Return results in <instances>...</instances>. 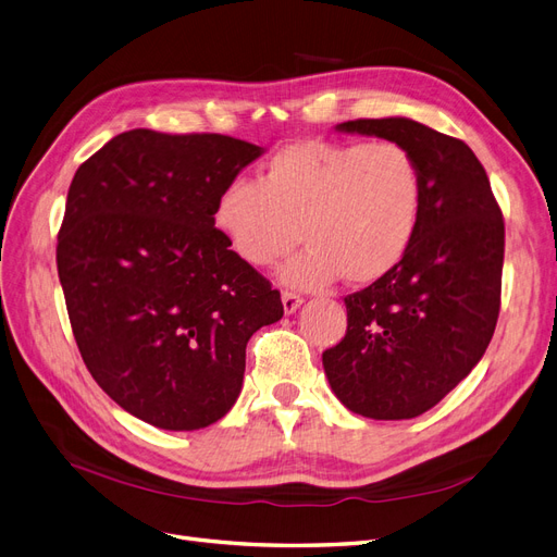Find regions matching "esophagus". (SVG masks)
I'll list each match as a JSON object with an SVG mask.
<instances>
[{"label":"esophagus","instance_id":"esophagus-1","mask_svg":"<svg viewBox=\"0 0 557 557\" xmlns=\"http://www.w3.org/2000/svg\"><path fill=\"white\" fill-rule=\"evenodd\" d=\"M282 305H284V314H294L302 305V298L294 292H282Z\"/></svg>","mask_w":557,"mask_h":557}]
</instances>
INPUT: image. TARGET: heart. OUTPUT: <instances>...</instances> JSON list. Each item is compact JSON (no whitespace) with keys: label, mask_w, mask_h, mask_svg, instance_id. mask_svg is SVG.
<instances>
[{"label":"heart","mask_w":557,"mask_h":557,"mask_svg":"<svg viewBox=\"0 0 557 557\" xmlns=\"http://www.w3.org/2000/svg\"><path fill=\"white\" fill-rule=\"evenodd\" d=\"M424 201L420 164L399 141H296L268 160L261 181H226L211 211L213 230L245 263L280 268L282 282L321 289L385 277L413 243ZM299 226L296 227L295 224Z\"/></svg>","instance_id":"heart-1"}]
</instances>
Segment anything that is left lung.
<instances>
[{
  "label": "left lung",
  "instance_id": "obj_1",
  "mask_svg": "<svg viewBox=\"0 0 557 557\" xmlns=\"http://www.w3.org/2000/svg\"><path fill=\"white\" fill-rule=\"evenodd\" d=\"M339 133L399 141L420 164L418 234L385 277L344 298L346 335L323 354L335 397L372 420L434 408L475 367L500 312L505 222L468 144L406 116L358 119Z\"/></svg>",
  "mask_w": 557,
  "mask_h": 557
}]
</instances>
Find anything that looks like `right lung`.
<instances>
[{
  "mask_svg": "<svg viewBox=\"0 0 557 557\" xmlns=\"http://www.w3.org/2000/svg\"><path fill=\"white\" fill-rule=\"evenodd\" d=\"M261 153L226 135L135 128L73 176L57 271L77 348L106 395L158 429L230 413L247 342L284 314L211 222L222 185Z\"/></svg>",
  "mask_w": 557,
  "mask_h": 557,
  "instance_id": "add662e5",
  "label": "right lung"
}]
</instances>
